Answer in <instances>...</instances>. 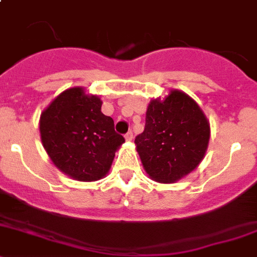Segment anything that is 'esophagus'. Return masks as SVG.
<instances>
[{
    "label": "esophagus",
    "instance_id": "1",
    "mask_svg": "<svg viewBox=\"0 0 257 257\" xmlns=\"http://www.w3.org/2000/svg\"><path fill=\"white\" fill-rule=\"evenodd\" d=\"M125 139L128 142H131V141H133V133H132V131H129L128 133L125 134Z\"/></svg>",
    "mask_w": 257,
    "mask_h": 257
}]
</instances>
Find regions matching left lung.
I'll return each mask as SVG.
<instances>
[{"mask_svg": "<svg viewBox=\"0 0 257 257\" xmlns=\"http://www.w3.org/2000/svg\"><path fill=\"white\" fill-rule=\"evenodd\" d=\"M210 123L191 96L179 90L153 99L143 133L136 137L141 161L152 179L173 183L191 173L205 157Z\"/></svg>", "mask_w": 257, "mask_h": 257, "instance_id": "obj_1", "label": "left lung"}]
</instances>
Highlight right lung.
I'll list each match as a JSON object with an SVG mask.
<instances>
[{"label": "right lung", "mask_w": 257, "mask_h": 257, "mask_svg": "<svg viewBox=\"0 0 257 257\" xmlns=\"http://www.w3.org/2000/svg\"><path fill=\"white\" fill-rule=\"evenodd\" d=\"M101 104L76 86L57 95L40 116L42 146L52 163L81 182L103 178L125 142L113 119L101 113Z\"/></svg>", "instance_id": "1"}]
</instances>
